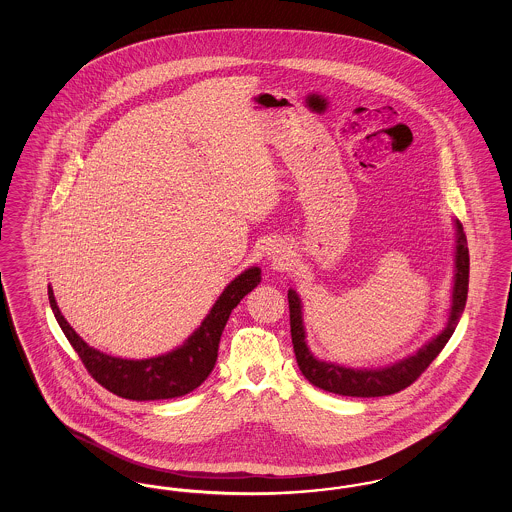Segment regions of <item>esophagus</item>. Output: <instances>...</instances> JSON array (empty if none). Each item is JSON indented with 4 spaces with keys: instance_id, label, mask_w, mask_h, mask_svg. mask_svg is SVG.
Wrapping results in <instances>:
<instances>
[{
    "instance_id": "1",
    "label": "esophagus",
    "mask_w": 512,
    "mask_h": 512,
    "mask_svg": "<svg viewBox=\"0 0 512 512\" xmlns=\"http://www.w3.org/2000/svg\"><path fill=\"white\" fill-rule=\"evenodd\" d=\"M288 253H290V251L286 249V245H270V249H268V259H270L272 263H276V265H284V263L288 261V257H290Z\"/></svg>"
}]
</instances>
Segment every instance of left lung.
I'll return each mask as SVG.
<instances>
[{
	"mask_svg": "<svg viewBox=\"0 0 512 512\" xmlns=\"http://www.w3.org/2000/svg\"><path fill=\"white\" fill-rule=\"evenodd\" d=\"M468 247L463 224L455 220V274H453V290H451V307L447 313L445 328L426 341L416 353L403 357L391 365L376 366V368H353V366L338 365L324 359H318L307 345V332L303 324V305L301 297L290 288V328H292L293 351L301 374L320 390L349 395V397H382L397 391L405 390L414 380L430 366V363L445 347V343L453 336L468 295Z\"/></svg>",
	"mask_w": 512,
	"mask_h": 512,
	"instance_id": "left-lung-1",
	"label": "left lung"
}]
</instances>
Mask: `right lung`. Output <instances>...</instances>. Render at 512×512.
<instances>
[{
	"instance_id": "1",
	"label": "right lung",
	"mask_w": 512,
	"mask_h": 512,
	"mask_svg": "<svg viewBox=\"0 0 512 512\" xmlns=\"http://www.w3.org/2000/svg\"><path fill=\"white\" fill-rule=\"evenodd\" d=\"M261 282V268H245L220 293L209 315L195 328L182 345L165 355L149 359L113 357L82 340L73 326L61 315L51 286H48L49 305L63 334L71 341L88 372L105 390L132 401H157L186 395L199 388L217 363L220 336L230 313L247 293Z\"/></svg>"
}]
</instances>
